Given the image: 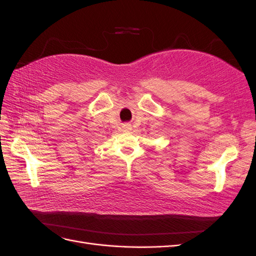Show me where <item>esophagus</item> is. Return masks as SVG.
I'll list each match as a JSON object with an SVG mask.
<instances>
[{"label":"esophagus","instance_id":"esophagus-1","mask_svg":"<svg viewBox=\"0 0 256 256\" xmlns=\"http://www.w3.org/2000/svg\"><path fill=\"white\" fill-rule=\"evenodd\" d=\"M122 128L124 131H130L131 128H132V127H131L130 124H125V125H122Z\"/></svg>","mask_w":256,"mask_h":256}]
</instances>
